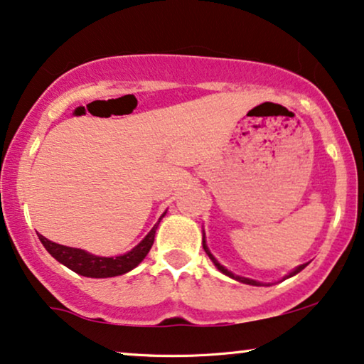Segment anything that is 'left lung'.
<instances>
[{
  "instance_id": "left-lung-1",
  "label": "left lung",
  "mask_w": 364,
  "mask_h": 364,
  "mask_svg": "<svg viewBox=\"0 0 364 364\" xmlns=\"http://www.w3.org/2000/svg\"><path fill=\"white\" fill-rule=\"evenodd\" d=\"M203 250H205V251H206V255H208V256H210V259L213 261V264H215V266H216V268H218V269H220L223 274L230 276V278H232V279H236V281H240V283H245V284H251V287H264V283H261V281H256V279H251V278H245V276H238V274L231 273V271H228V269L225 268V266H223V264H220V263H218V259L215 258V256H213V255H211V251H210V248H208V246H206V240H205V232H203ZM304 268H306V264H299V266H298V268H294V269L291 271V273H288L287 276H284V279H287V278H291V276H294V274H298V273H299V271H301V269H304Z\"/></svg>"
}]
</instances>
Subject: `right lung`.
Returning <instances> with one entry per match:
<instances>
[{"label": "right lung", "instance_id": "obj_1", "mask_svg": "<svg viewBox=\"0 0 364 364\" xmlns=\"http://www.w3.org/2000/svg\"><path fill=\"white\" fill-rule=\"evenodd\" d=\"M164 215H166V211L163 213L161 218ZM161 218H159L156 225L151 228V231H149L132 251L119 256H109V258H106V256L91 255L88 251L80 248H71V246L53 243V241L45 238L43 235H38V238H40L43 246H45L46 251L53 256V258L60 261L61 264H65L66 268L75 271V273L86 276V278H113V276L124 274L128 273V271L134 269L144 258H146V255L153 246L154 235H156Z\"/></svg>", "mask_w": 364, "mask_h": 364}]
</instances>
